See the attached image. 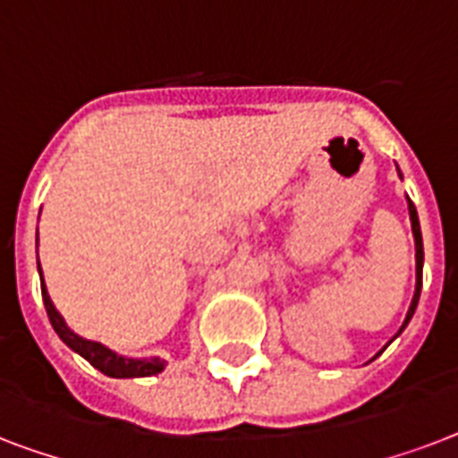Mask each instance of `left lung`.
I'll use <instances>...</instances> for the list:
<instances>
[{"label": "left lung", "instance_id": "8db88e82", "mask_svg": "<svg viewBox=\"0 0 458 458\" xmlns=\"http://www.w3.org/2000/svg\"><path fill=\"white\" fill-rule=\"evenodd\" d=\"M409 216H411V228H413V240H416V294H413V301L409 306V313H406V320L402 330L406 327V323L411 320L413 311H416V306H419V297H420V285H423V240H420V225H419V214H416V207H413V201L409 199Z\"/></svg>", "mask_w": 458, "mask_h": 458}]
</instances>
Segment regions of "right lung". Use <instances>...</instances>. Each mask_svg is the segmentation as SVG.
<instances>
[{"instance_id": "add662e5", "label": "right lung", "mask_w": 458, "mask_h": 458, "mask_svg": "<svg viewBox=\"0 0 458 458\" xmlns=\"http://www.w3.org/2000/svg\"><path fill=\"white\" fill-rule=\"evenodd\" d=\"M38 268H39V261H38ZM39 280H42V300H45V309H47V316L52 320L54 330L59 335L61 340L66 342L68 347L78 352L82 359H88L97 370H102L104 376H111V377H147V376H157L161 373L165 366V361L161 359H123V356L114 354L111 349H106L104 344L99 342H89V340H82L78 337L75 333H71L61 318V313L54 309L52 300H49V294H47V287H45V278H42V273H39Z\"/></svg>"}]
</instances>
